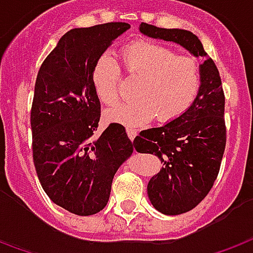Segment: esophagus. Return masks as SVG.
Listing matches in <instances>:
<instances>
[{
    "label": "esophagus",
    "instance_id": "esophagus-1",
    "mask_svg": "<svg viewBox=\"0 0 253 253\" xmlns=\"http://www.w3.org/2000/svg\"><path fill=\"white\" fill-rule=\"evenodd\" d=\"M126 132H127V135H128V138L131 139V141L137 137V130H135L134 127H130V126L126 127Z\"/></svg>",
    "mask_w": 253,
    "mask_h": 253
}]
</instances>
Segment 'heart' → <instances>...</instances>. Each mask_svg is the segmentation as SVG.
<instances>
[{"label": "heart", "mask_w": 253, "mask_h": 253, "mask_svg": "<svg viewBox=\"0 0 253 253\" xmlns=\"http://www.w3.org/2000/svg\"><path fill=\"white\" fill-rule=\"evenodd\" d=\"M128 77L139 79L131 101L109 109V121L139 126L157 115L160 122H172L185 114L201 87L199 61L190 56H178L175 50L148 41H138L121 53ZM93 84L100 101L114 105L119 100L121 68L109 54H101L91 71Z\"/></svg>", "instance_id": "obj_1"}]
</instances>
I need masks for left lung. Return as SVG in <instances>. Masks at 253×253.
<instances>
[{
    "label": "left lung",
    "mask_w": 253,
    "mask_h": 253,
    "mask_svg": "<svg viewBox=\"0 0 253 253\" xmlns=\"http://www.w3.org/2000/svg\"><path fill=\"white\" fill-rule=\"evenodd\" d=\"M139 31L171 41L196 57H207L200 40L190 31L141 23ZM201 87L192 107L162 127L142 130L132 145L139 153L156 155L163 169L148 183L152 206L164 215H179L199 206L213 186L226 146L225 93L212 59L200 65Z\"/></svg>",
    "instance_id": "8db88e82"
}]
</instances>
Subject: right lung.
Here are the masks:
<instances>
[{
  "label": "right lung",
  "mask_w": 253,
  "mask_h": 253,
  "mask_svg": "<svg viewBox=\"0 0 253 253\" xmlns=\"http://www.w3.org/2000/svg\"><path fill=\"white\" fill-rule=\"evenodd\" d=\"M127 23L72 28L41 65L31 107L33 159L45 193L68 212L89 216L107 206L118 169L134 145L111 123L96 135L101 105L91 71Z\"/></svg>",
  "instance_id": "add662e5"
}]
</instances>
